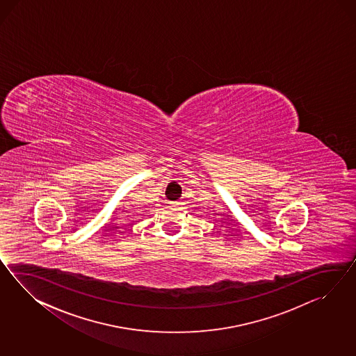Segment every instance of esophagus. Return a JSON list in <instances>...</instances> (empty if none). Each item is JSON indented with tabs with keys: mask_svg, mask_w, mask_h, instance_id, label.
<instances>
[{
	"mask_svg": "<svg viewBox=\"0 0 356 356\" xmlns=\"http://www.w3.org/2000/svg\"><path fill=\"white\" fill-rule=\"evenodd\" d=\"M171 204V207H181V202H179V200H176V202H171L170 203Z\"/></svg>",
	"mask_w": 356,
	"mask_h": 356,
	"instance_id": "obj_1",
	"label": "esophagus"
}]
</instances>
